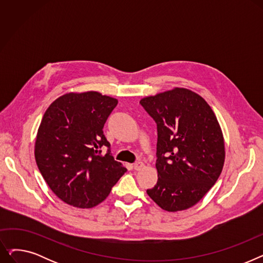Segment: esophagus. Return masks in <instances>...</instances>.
Masks as SVG:
<instances>
[{
  "instance_id": "34e87169",
  "label": "esophagus",
  "mask_w": 263,
  "mask_h": 263,
  "mask_svg": "<svg viewBox=\"0 0 263 263\" xmlns=\"http://www.w3.org/2000/svg\"><path fill=\"white\" fill-rule=\"evenodd\" d=\"M133 167H134L135 171H141L144 167V163L143 162H136V163H134Z\"/></svg>"
}]
</instances>
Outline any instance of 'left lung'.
I'll return each instance as SVG.
<instances>
[{
    "label": "left lung",
    "instance_id": "obj_1",
    "mask_svg": "<svg viewBox=\"0 0 263 263\" xmlns=\"http://www.w3.org/2000/svg\"><path fill=\"white\" fill-rule=\"evenodd\" d=\"M140 103L158 129L159 178L147 194L165 211L186 210L222 173L225 143L217 118L201 96L186 88L145 97Z\"/></svg>",
    "mask_w": 263,
    "mask_h": 263
}]
</instances>
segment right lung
<instances>
[{
	"mask_svg": "<svg viewBox=\"0 0 263 263\" xmlns=\"http://www.w3.org/2000/svg\"><path fill=\"white\" fill-rule=\"evenodd\" d=\"M117 103L98 91L68 92L47 108L36 136L35 160L49 187L64 202L92 208L127 172L110 155L102 130ZM103 146L109 148L105 154Z\"/></svg>",
	"mask_w": 263,
	"mask_h": 263,
	"instance_id": "1",
	"label": "right lung"
}]
</instances>
